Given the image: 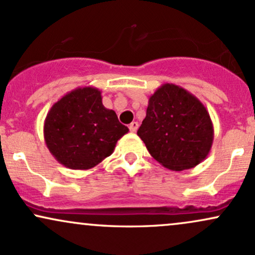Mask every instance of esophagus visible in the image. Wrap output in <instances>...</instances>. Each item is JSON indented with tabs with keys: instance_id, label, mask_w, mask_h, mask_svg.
I'll use <instances>...</instances> for the list:
<instances>
[{
	"instance_id": "esophagus-1",
	"label": "esophagus",
	"mask_w": 255,
	"mask_h": 255,
	"mask_svg": "<svg viewBox=\"0 0 255 255\" xmlns=\"http://www.w3.org/2000/svg\"><path fill=\"white\" fill-rule=\"evenodd\" d=\"M137 127H139V124H137V122H131V124L129 125V130L131 131V133H135Z\"/></svg>"
}]
</instances>
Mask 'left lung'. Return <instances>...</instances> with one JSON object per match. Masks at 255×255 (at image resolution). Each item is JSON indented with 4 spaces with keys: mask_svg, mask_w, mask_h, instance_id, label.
<instances>
[{
    "mask_svg": "<svg viewBox=\"0 0 255 255\" xmlns=\"http://www.w3.org/2000/svg\"><path fill=\"white\" fill-rule=\"evenodd\" d=\"M137 135L158 163L182 171L200 164L210 153L213 125L194 95L177 85L164 84L148 99Z\"/></svg>",
    "mask_w": 255,
    "mask_h": 255,
    "instance_id": "obj_1",
    "label": "left lung"
}]
</instances>
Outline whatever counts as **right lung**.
Segmentation results:
<instances>
[{
	"mask_svg": "<svg viewBox=\"0 0 255 255\" xmlns=\"http://www.w3.org/2000/svg\"><path fill=\"white\" fill-rule=\"evenodd\" d=\"M128 128L102 103V92L78 87L51 107L44 121L46 147L58 163L73 170L93 168L114 152Z\"/></svg>",
	"mask_w": 255,
	"mask_h": 255,
	"instance_id": "right-lung-1",
	"label": "right lung"
}]
</instances>
